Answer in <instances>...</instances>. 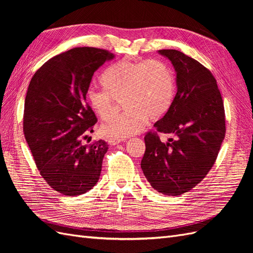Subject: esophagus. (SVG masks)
Wrapping results in <instances>:
<instances>
[{"label":"esophagus","instance_id":"1","mask_svg":"<svg viewBox=\"0 0 253 253\" xmlns=\"http://www.w3.org/2000/svg\"><path fill=\"white\" fill-rule=\"evenodd\" d=\"M122 140L124 139H121V138H111V139H109V143L111 144V145H115V144H118L119 142H121Z\"/></svg>","mask_w":253,"mask_h":253}]
</instances>
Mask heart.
Returning <instances> with one entry per match:
<instances>
[{"label": "heart", "mask_w": 253, "mask_h": 253, "mask_svg": "<svg viewBox=\"0 0 253 253\" xmlns=\"http://www.w3.org/2000/svg\"><path fill=\"white\" fill-rule=\"evenodd\" d=\"M105 89L88 87L86 98L102 120L116 114L122 101L127 110L106 122L101 131L105 136L124 138L141 131L145 119L156 120L170 109L176 90L172 67L160 59H122L103 73Z\"/></svg>", "instance_id": "obj_1"}]
</instances>
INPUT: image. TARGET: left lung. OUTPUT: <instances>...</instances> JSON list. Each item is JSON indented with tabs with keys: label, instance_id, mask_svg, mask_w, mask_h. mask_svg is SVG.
Returning a JSON list of instances; mask_svg holds the SVG:
<instances>
[{
	"label": "left lung",
	"instance_id": "left-lung-1",
	"mask_svg": "<svg viewBox=\"0 0 253 253\" xmlns=\"http://www.w3.org/2000/svg\"><path fill=\"white\" fill-rule=\"evenodd\" d=\"M176 71L177 91L170 109L144 136L141 169L166 195L186 193L201 182L217 158L226 134L224 101L208 68L176 49H160ZM159 132L175 139L162 143Z\"/></svg>",
	"mask_w": 253,
	"mask_h": 253
}]
</instances>
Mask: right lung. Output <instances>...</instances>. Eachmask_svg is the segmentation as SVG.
I'll return each mask as SVG.
<instances>
[{
	"label": "right lung",
	"instance_id": "add662e5",
	"mask_svg": "<svg viewBox=\"0 0 253 253\" xmlns=\"http://www.w3.org/2000/svg\"><path fill=\"white\" fill-rule=\"evenodd\" d=\"M113 58L105 49L76 47L46 61L30 80L23 131L41 176L61 194L85 193L100 176L109 144L83 143L97 122L86 90L94 73Z\"/></svg>",
	"mask_w": 253,
	"mask_h": 253
}]
</instances>
